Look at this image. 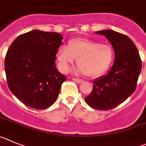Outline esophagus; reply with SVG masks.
I'll use <instances>...</instances> for the list:
<instances>
[{
    "label": "esophagus",
    "mask_w": 146,
    "mask_h": 146,
    "mask_svg": "<svg viewBox=\"0 0 146 146\" xmlns=\"http://www.w3.org/2000/svg\"><path fill=\"white\" fill-rule=\"evenodd\" d=\"M72 80L77 83H81L83 82V80L82 79H80V78H72Z\"/></svg>",
    "instance_id": "obj_1"
}]
</instances>
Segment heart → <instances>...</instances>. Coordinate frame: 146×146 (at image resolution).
<instances>
[{
	"mask_svg": "<svg viewBox=\"0 0 146 146\" xmlns=\"http://www.w3.org/2000/svg\"><path fill=\"white\" fill-rule=\"evenodd\" d=\"M57 57L62 72H68L70 65L77 60L76 71L94 78L108 70L114 60L115 52L109 44L90 39L75 38L69 40L68 48L65 46L59 48Z\"/></svg>",
	"mask_w": 146,
	"mask_h": 146,
	"instance_id": "b5f03b06",
	"label": "heart"
}]
</instances>
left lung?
Returning <instances> with one entry per match:
<instances>
[{
	"label": "left lung",
	"instance_id": "1",
	"mask_svg": "<svg viewBox=\"0 0 146 146\" xmlns=\"http://www.w3.org/2000/svg\"><path fill=\"white\" fill-rule=\"evenodd\" d=\"M105 35L115 52V61L107 75L93 81V89L85 101L98 110H111L134 93L142 69L137 47L126 35L111 30L96 32Z\"/></svg>",
	"mask_w": 146,
	"mask_h": 146
}]
</instances>
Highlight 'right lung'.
<instances>
[{
	"instance_id": "add662e5",
	"label": "right lung",
	"mask_w": 146,
	"mask_h": 146,
	"mask_svg": "<svg viewBox=\"0 0 146 146\" xmlns=\"http://www.w3.org/2000/svg\"><path fill=\"white\" fill-rule=\"evenodd\" d=\"M62 36L34 30L19 35L5 57L10 91L25 106L45 109L56 101L66 76L57 70L55 60Z\"/></svg>"
}]
</instances>
